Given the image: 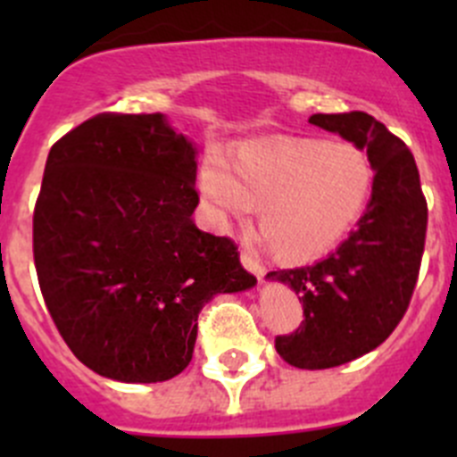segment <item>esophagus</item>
Segmentation results:
<instances>
[{
	"label": "esophagus",
	"instance_id": "obj_1",
	"mask_svg": "<svg viewBox=\"0 0 457 457\" xmlns=\"http://www.w3.org/2000/svg\"><path fill=\"white\" fill-rule=\"evenodd\" d=\"M241 261H243V265H245L247 270H250L252 274H254L258 280H262V278H265V274H267V267L262 265V262L258 261V258H256L254 254H252V252H243Z\"/></svg>",
	"mask_w": 457,
	"mask_h": 457
}]
</instances>
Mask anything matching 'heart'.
Instances as JSON below:
<instances>
[{
  "label": "heart",
  "mask_w": 457,
  "mask_h": 457,
  "mask_svg": "<svg viewBox=\"0 0 457 457\" xmlns=\"http://www.w3.org/2000/svg\"><path fill=\"white\" fill-rule=\"evenodd\" d=\"M376 172L353 143L276 137L243 143L232 163L212 150L199 170V192L212 223L228 229L258 207L271 250L310 261L349 237L370 207Z\"/></svg>",
  "instance_id": "obj_1"
}]
</instances>
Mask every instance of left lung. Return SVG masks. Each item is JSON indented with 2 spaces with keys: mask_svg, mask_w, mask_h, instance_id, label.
I'll return each mask as SVG.
<instances>
[{
  "mask_svg": "<svg viewBox=\"0 0 457 457\" xmlns=\"http://www.w3.org/2000/svg\"><path fill=\"white\" fill-rule=\"evenodd\" d=\"M310 123L367 150L376 187L356 229L314 265L270 271L303 303L296 331L276 336V352L301 370H329L389 338L411 303L427 237V199L416 159L371 114H312Z\"/></svg>",
  "mask_w": 457,
  "mask_h": 457,
  "instance_id": "left-lung-1",
  "label": "left lung"
}]
</instances>
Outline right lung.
Segmentation results:
<instances>
[{
	"instance_id": "add662e5",
	"label": "right lung",
	"mask_w": 457,
	"mask_h": 457,
	"mask_svg": "<svg viewBox=\"0 0 457 457\" xmlns=\"http://www.w3.org/2000/svg\"><path fill=\"white\" fill-rule=\"evenodd\" d=\"M195 156L159 112L96 114L50 147L32 214L37 278L62 338L99 376H179L203 305L256 283L232 238L192 220Z\"/></svg>"
}]
</instances>
